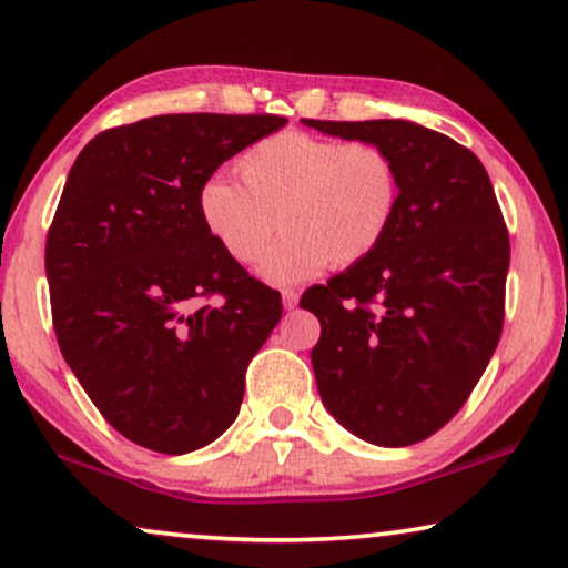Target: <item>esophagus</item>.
I'll use <instances>...</instances> for the list:
<instances>
[{"label":"esophagus","instance_id":"esophagus-1","mask_svg":"<svg viewBox=\"0 0 568 568\" xmlns=\"http://www.w3.org/2000/svg\"><path fill=\"white\" fill-rule=\"evenodd\" d=\"M282 302H284V310H294L300 305V294L294 290H284L282 292Z\"/></svg>","mask_w":568,"mask_h":568}]
</instances>
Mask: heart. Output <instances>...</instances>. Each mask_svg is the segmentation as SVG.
Returning <instances> with one entry per match:
<instances>
[{
	"mask_svg": "<svg viewBox=\"0 0 568 568\" xmlns=\"http://www.w3.org/2000/svg\"><path fill=\"white\" fill-rule=\"evenodd\" d=\"M243 184L209 178L199 214L232 261L251 266L276 227L284 235L263 255L258 274L294 284L375 253L398 214V168L383 146L284 131L237 160Z\"/></svg>",
	"mask_w": 568,
	"mask_h": 568,
	"instance_id": "heart-1",
	"label": "heart"
}]
</instances>
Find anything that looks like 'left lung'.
<instances>
[{
  "label": "left lung",
  "mask_w": 568,
  "mask_h": 568,
  "mask_svg": "<svg viewBox=\"0 0 568 568\" xmlns=\"http://www.w3.org/2000/svg\"><path fill=\"white\" fill-rule=\"evenodd\" d=\"M302 123L383 146L398 168L387 237L300 305L321 321L310 359L328 414L369 445H414L463 408L499 344L509 235L491 178L418 123Z\"/></svg>",
  "instance_id": "obj_1"
}]
</instances>
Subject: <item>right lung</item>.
I'll return each instance as SVG.
<instances>
[{"label": "right lung", "instance_id": "right-lung-1", "mask_svg": "<svg viewBox=\"0 0 568 568\" xmlns=\"http://www.w3.org/2000/svg\"><path fill=\"white\" fill-rule=\"evenodd\" d=\"M282 126L154 115L90 139L69 170L45 240L59 348L108 424L154 453H193L230 429L247 364L282 317L278 292L199 214L214 170Z\"/></svg>", "mask_w": 568, "mask_h": 568}]
</instances>
